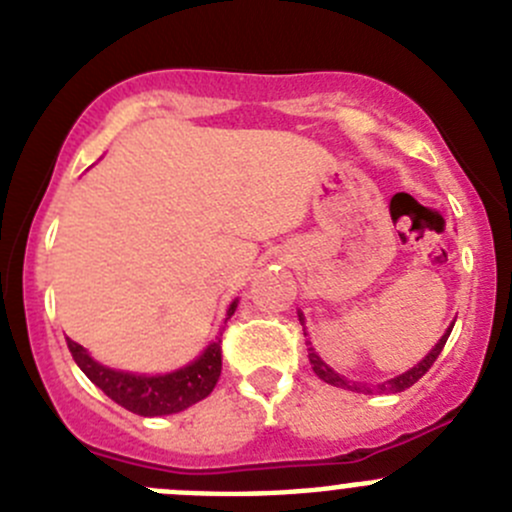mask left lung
<instances>
[{
    "label": "left lung",
    "instance_id": "1",
    "mask_svg": "<svg viewBox=\"0 0 512 512\" xmlns=\"http://www.w3.org/2000/svg\"><path fill=\"white\" fill-rule=\"evenodd\" d=\"M302 319H304V317H302V314H299V322H302ZM451 329H453V327H448V332L443 334L441 339H438V344H436V347L431 349V354H426V359L418 361V364L414 366V369H409V371H406V374L396 376V379L384 381V384H379V386H376V389H374V386L356 384V381H347V379H344V376H339L337 371L329 369V366L324 364V361L319 359L317 354H314V349H312V347L307 349V352H309V364H312L314 374H317L319 379L327 381V384H332V386H339V389H349V391H366V394H374V391H379V394H384V391H391V394H399V391L411 389V386H414L416 381L421 379V376L426 374L428 369H431L433 361L438 359V354H441V352H443V347H446V339H448V334H451ZM307 344H309V342H307Z\"/></svg>",
    "mask_w": 512,
    "mask_h": 512
}]
</instances>
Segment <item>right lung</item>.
Here are the masks:
<instances>
[{
  "label": "right lung",
  "mask_w": 512,
  "mask_h": 512,
  "mask_svg": "<svg viewBox=\"0 0 512 512\" xmlns=\"http://www.w3.org/2000/svg\"><path fill=\"white\" fill-rule=\"evenodd\" d=\"M235 307L237 304L232 302L230 314L235 312ZM66 344H69V352L79 369L98 389L118 406L138 416H168L198 404L205 396H210V391L218 384L220 371H223V339H215L203 356L185 369L163 376H136L126 374V371H113L91 359L86 349L74 339L66 337Z\"/></svg>",
  "instance_id": "obj_1"
}]
</instances>
